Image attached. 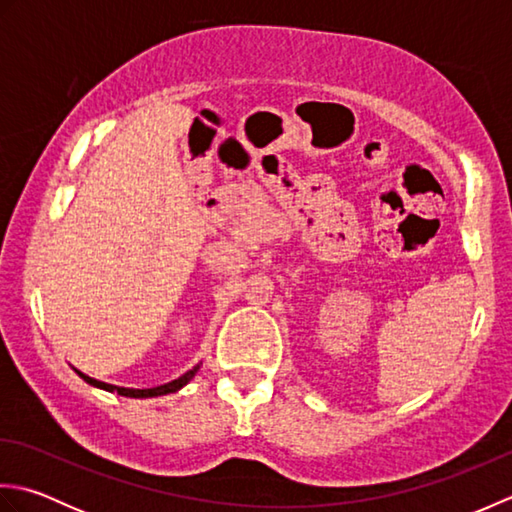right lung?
<instances>
[{"mask_svg": "<svg viewBox=\"0 0 512 512\" xmlns=\"http://www.w3.org/2000/svg\"><path fill=\"white\" fill-rule=\"evenodd\" d=\"M198 369H200V365H195L193 369H189L187 374H182L180 378L171 380V383H165V385H160V387H151V389H129V387H116V385H107V383H101V380L85 376L83 372H79V369H74V372L79 374V376H81L88 385H92V387H99V389H105V391H116L118 396H127V398H156V396H167V394H173V391L182 389L184 385L189 383V380H191L195 374H198Z\"/></svg>", "mask_w": 512, "mask_h": 512, "instance_id": "right-lung-1", "label": "right lung"}]
</instances>
